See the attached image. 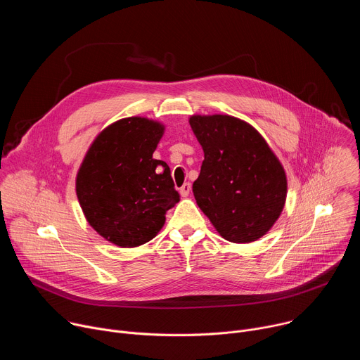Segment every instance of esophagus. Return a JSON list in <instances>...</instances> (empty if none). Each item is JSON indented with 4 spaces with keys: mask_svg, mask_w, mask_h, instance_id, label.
Masks as SVG:
<instances>
[{
    "mask_svg": "<svg viewBox=\"0 0 360 360\" xmlns=\"http://www.w3.org/2000/svg\"><path fill=\"white\" fill-rule=\"evenodd\" d=\"M191 184L189 182H185L181 188H179V193L182 195V196H188L189 195V192H191Z\"/></svg>",
    "mask_w": 360,
    "mask_h": 360,
    "instance_id": "34e87169",
    "label": "esophagus"
}]
</instances>
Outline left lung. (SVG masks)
<instances>
[{"instance_id":"8db88e82","label":"left lung","mask_w":360,"mask_h":360,"mask_svg":"<svg viewBox=\"0 0 360 360\" xmlns=\"http://www.w3.org/2000/svg\"><path fill=\"white\" fill-rule=\"evenodd\" d=\"M191 128L205 160L192 185L200 211L221 236L249 243L279 218L286 199V175L261 134L229 115H193Z\"/></svg>"}]
</instances>
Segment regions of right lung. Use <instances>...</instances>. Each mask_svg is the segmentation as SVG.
Segmentation results:
<instances>
[{
	"mask_svg": "<svg viewBox=\"0 0 360 360\" xmlns=\"http://www.w3.org/2000/svg\"><path fill=\"white\" fill-rule=\"evenodd\" d=\"M164 127L131 117L102 131L77 175V196L89 225L107 240L135 248L161 231L179 202L169 167L152 153Z\"/></svg>",
	"mask_w": 360,
	"mask_h": 360,
	"instance_id": "1",
	"label": "right lung"
}]
</instances>
